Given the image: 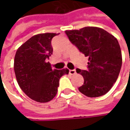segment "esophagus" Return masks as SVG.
I'll return each mask as SVG.
<instances>
[{"label":"esophagus","instance_id":"obj_1","mask_svg":"<svg viewBox=\"0 0 130 130\" xmlns=\"http://www.w3.org/2000/svg\"><path fill=\"white\" fill-rule=\"evenodd\" d=\"M69 73L70 75H75L76 73V70H69Z\"/></svg>","mask_w":130,"mask_h":130}]
</instances>
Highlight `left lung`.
<instances>
[{
    "label": "left lung",
    "mask_w": 130,
    "mask_h": 130,
    "mask_svg": "<svg viewBox=\"0 0 130 130\" xmlns=\"http://www.w3.org/2000/svg\"><path fill=\"white\" fill-rule=\"evenodd\" d=\"M65 34L79 51L88 57L87 70L76 69L84 78L79 91L91 98L106 94L117 81L122 63L117 39L104 29L94 26L67 30Z\"/></svg>",
    "instance_id": "1"
}]
</instances>
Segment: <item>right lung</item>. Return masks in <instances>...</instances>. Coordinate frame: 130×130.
I'll return each mask as SVG.
<instances>
[{"label": "right lung", "mask_w": 130, "mask_h": 130, "mask_svg": "<svg viewBox=\"0 0 130 130\" xmlns=\"http://www.w3.org/2000/svg\"><path fill=\"white\" fill-rule=\"evenodd\" d=\"M59 34L34 35L16 51L14 72L21 89L30 99L40 103L51 101L56 96L59 80L69 70L52 69L46 62L52 54V39Z\"/></svg>", "instance_id": "1"}]
</instances>
